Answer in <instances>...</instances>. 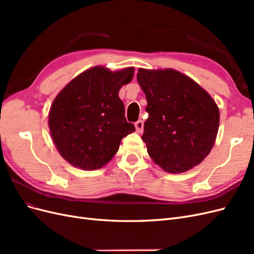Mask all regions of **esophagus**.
Wrapping results in <instances>:
<instances>
[{"label": "esophagus", "mask_w": 254, "mask_h": 254, "mask_svg": "<svg viewBox=\"0 0 254 254\" xmlns=\"http://www.w3.org/2000/svg\"><path fill=\"white\" fill-rule=\"evenodd\" d=\"M134 126H135V129H136V132H139V133L143 132V130H144V122L142 120H139L137 122H135Z\"/></svg>", "instance_id": "esophagus-1"}]
</instances>
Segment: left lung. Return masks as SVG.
<instances>
[{
	"label": "left lung",
	"instance_id": "obj_1",
	"mask_svg": "<svg viewBox=\"0 0 254 254\" xmlns=\"http://www.w3.org/2000/svg\"><path fill=\"white\" fill-rule=\"evenodd\" d=\"M136 79L149 114L142 140L153 162L172 174L201 163L219 127V109L211 95L174 68H139Z\"/></svg>",
	"mask_w": 254,
	"mask_h": 254
}]
</instances>
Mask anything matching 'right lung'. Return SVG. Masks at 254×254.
<instances>
[{"instance_id": "add662e5", "label": "right lung", "mask_w": 254, "mask_h": 254, "mask_svg": "<svg viewBox=\"0 0 254 254\" xmlns=\"http://www.w3.org/2000/svg\"><path fill=\"white\" fill-rule=\"evenodd\" d=\"M134 67L112 72L94 66L59 92L49 113V127L58 152L84 171L103 167L118 152L123 137L135 128L125 118L120 89L131 81Z\"/></svg>"}]
</instances>
